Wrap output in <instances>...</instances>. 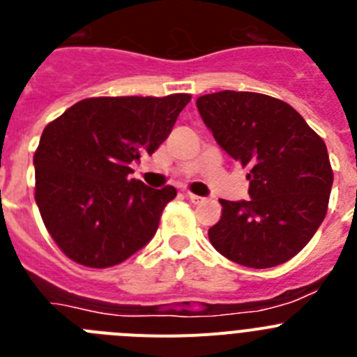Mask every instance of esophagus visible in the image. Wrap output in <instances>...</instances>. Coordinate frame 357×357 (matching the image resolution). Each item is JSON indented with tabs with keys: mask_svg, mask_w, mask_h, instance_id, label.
Returning <instances> with one entry per match:
<instances>
[{
	"mask_svg": "<svg viewBox=\"0 0 357 357\" xmlns=\"http://www.w3.org/2000/svg\"><path fill=\"white\" fill-rule=\"evenodd\" d=\"M185 197L193 202V204H204V202H206V198L198 197V195H193V193H185Z\"/></svg>",
	"mask_w": 357,
	"mask_h": 357,
	"instance_id": "1",
	"label": "esophagus"
}]
</instances>
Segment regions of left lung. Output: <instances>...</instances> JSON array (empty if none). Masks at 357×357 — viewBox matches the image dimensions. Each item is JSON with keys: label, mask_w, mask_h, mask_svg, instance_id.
Segmentation results:
<instances>
[{"label": "left lung", "mask_w": 357, "mask_h": 357, "mask_svg": "<svg viewBox=\"0 0 357 357\" xmlns=\"http://www.w3.org/2000/svg\"><path fill=\"white\" fill-rule=\"evenodd\" d=\"M198 112L220 148L248 169L250 200H220L209 239L223 257L248 268L289 261L327 213L333 169L320 135L291 105L257 93L200 96Z\"/></svg>", "instance_id": "8db88e82"}]
</instances>
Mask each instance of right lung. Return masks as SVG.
Returning <instances> with one entry per match:
<instances>
[{"label":"right lung","mask_w":357,"mask_h":357,"mask_svg":"<svg viewBox=\"0 0 357 357\" xmlns=\"http://www.w3.org/2000/svg\"><path fill=\"white\" fill-rule=\"evenodd\" d=\"M189 94L87 98L40 135L33 155L43 222L75 263L109 268L146 247L176 189L130 178L172 132Z\"/></svg>","instance_id":"right-lung-1"}]
</instances>
